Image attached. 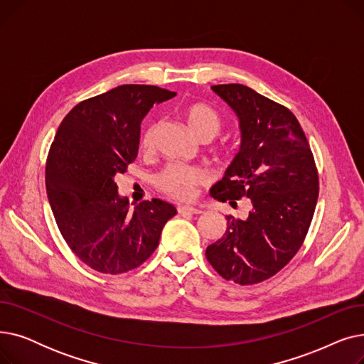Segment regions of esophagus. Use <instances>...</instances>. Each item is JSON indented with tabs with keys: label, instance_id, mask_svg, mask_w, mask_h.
Returning <instances> with one entry per match:
<instances>
[{
	"label": "esophagus",
	"instance_id": "obj_1",
	"mask_svg": "<svg viewBox=\"0 0 364 364\" xmlns=\"http://www.w3.org/2000/svg\"><path fill=\"white\" fill-rule=\"evenodd\" d=\"M178 214H202V209H198L195 206H188V205H183V206H178Z\"/></svg>",
	"mask_w": 364,
	"mask_h": 364
}]
</instances>
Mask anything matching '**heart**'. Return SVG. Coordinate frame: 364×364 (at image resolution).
<instances>
[{
  "mask_svg": "<svg viewBox=\"0 0 364 364\" xmlns=\"http://www.w3.org/2000/svg\"><path fill=\"white\" fill-rule=\"evenodd\" d=\"M180 118L184 121L188 131L199 141L213 140L221 129L223 119L220 113L205 103H190L178 110ZM158 122L151 121L146 125L140 137V147L150 150L155 143ZM208 181L206 172L199 168H187L181 165H169L155 178L159 190L171 198L180 200L192 199L196 193V186Z\"/></svg>",
  "mask_w": 364,
  "mask_h": 364,
  "instance_id": "1",
  "label": "heart"
}]
</instances>
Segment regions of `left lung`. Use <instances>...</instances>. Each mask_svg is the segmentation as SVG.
I'll list each match as a JSON object with an SVG mask.
<instances>
[{
	"label": "left lung",
	"instance_id": "obj_1",
	"mask_svg": "<svg viewBox=\"0 0 364 364\" xmlns=\"http://www.w3.org/2000/svg\"><path fill=\"white\" fill-rule=\"evenodd\" d=\"M213 91L236 113L242 140L211 196L232 206L247 198L251 209L245 220L228 215L224 236L205 254L225 280L254 284L280 272L301 247L317 203V168L289 109L242 84Z\"/></svg>",
	"mask_w": 364,
	"mask_h": 364
}]
</instances>
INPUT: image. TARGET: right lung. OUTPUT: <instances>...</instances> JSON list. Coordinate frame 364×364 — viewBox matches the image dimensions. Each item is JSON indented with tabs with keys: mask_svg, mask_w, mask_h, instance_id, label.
<instances>
[{
	"mask_svg": "<svg viewBox=\"0 0 364 364\" xmlns=\"http://www.w3.org/2000/svg\"><path fill=\"white\" fill-rule=\"evenodd\" d=\"M174 95L155 85H119L76 105L55 132L46 165L48 202L73 254L95 272L121 274L143 264L177 214L161 199L129 211L114 183L137 158L149 110Z\"/></svg>",
	"mask_w": 364,
	"mask_h": 364,
	"instance_id": "right-lung-1",
	"label": "right lung"
}]
</instances>
